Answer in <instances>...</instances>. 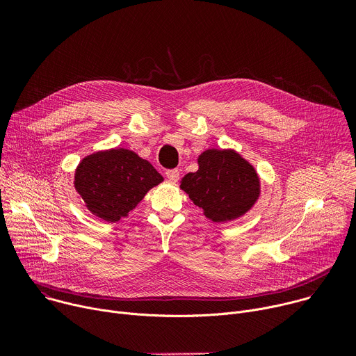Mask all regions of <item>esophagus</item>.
I'll use <instances>...</instances> for the list:
<instances>
[{"label":"esophagus","mask_w":356,"mask_h":356,"mask_svg":"<svg viewBox=\"0 0 356 356\" xmlns=\"http://www.w3.org/2000/svg\"><path fill=\"white\" fill-rule=\"evenodd\" d=\"M166 177L170 180V181H177L179 177H180V173L177 169H168L166 170Z\"/></svg>","instance_id":"esophagus-1"}]
</instances>
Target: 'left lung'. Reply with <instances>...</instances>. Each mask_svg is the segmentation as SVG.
I'll return each instance as SVG.
<instances>
[{
    "mask_svg": "<svg viewBox=\"0 0 356 356\" xmlns=\"http://www.w3.org/2000/svg\"><path fill=\"white\" fill-rule=\"evenodd\" d=\"M181 190L214 222L243 216L261 193L258 173L235 150L209 149L198 156V170L181 179Z\"/></svg>",
    "mask_w": 356,
    "mask_h": 356,
    "instance_id": "8db88e82",
    "label": "left lung"
}]
</instances>
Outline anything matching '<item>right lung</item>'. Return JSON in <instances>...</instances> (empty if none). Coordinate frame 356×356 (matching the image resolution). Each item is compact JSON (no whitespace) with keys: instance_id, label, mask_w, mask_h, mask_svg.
I'll use <instances>...</instances> for the list:
<instances>
[{"instance_id":"right-lung-1","label":"right lung","mask_w":356,"mask_h":356,"mask_svg":"<svg viewBox=\"0 0 356 356\" xmlns=\"http://www.w3.org/2000/svg\"><path fill=\"white\" fill-rule=\"evenodd\" d=\"M163 181L147 161L128 149H110L84 158L74 187L97 217L117 222L136 207L145 194Z\"/></svg>"}]
</instances>
